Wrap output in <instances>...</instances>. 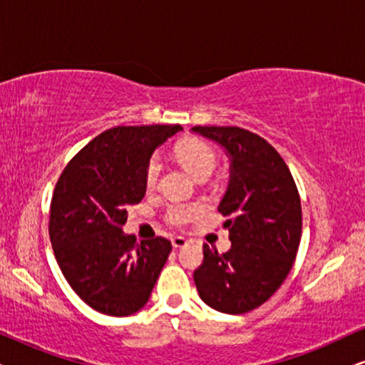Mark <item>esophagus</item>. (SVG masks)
<instances>
[{
	"mask_svg": "<svg viewBox=\"0 0 365 365\" xmlns=\"http://www.w3.org/2000/svg\"><path fill=\"white\" fill-rule=\"evenodd\" d=\"M173 247L174 249H179V247H184L187 244V239H184L182 236H176V237H173Z\"/></svg>",
	"mask_w": 365,
	"mask_h": 365,
	"instance_id": "obj_1",
	"label": "esophagus"
}]
</instances>
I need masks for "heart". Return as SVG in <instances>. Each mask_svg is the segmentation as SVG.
Instances as JSON below:
<instances>
[{
  "mask_svg": "<svg viewBox=\"0 0 365 365\" xmlns=\"http://www.w3.org/2000/svg\"><path fill=\"white\" fill-rule=\"evenodd\" d=\"M178 158L181 159L189 171L194 176H202L209 174L211 176L214 169L217 168V154L209 144L199 141V139H186V141L179 143L176 148ZM163 171V163L159 156H153L149 159L146 168V187L154 189L158 186L159 176ZM202 207L197 204H173L168 209V221L174 226H184V224L194 221V219L201 216Z\"/></svg>",
  "mask_w": 365,
  "mask_h": 365,
  "instance_id": "1",
  "label": "heart"
}]
</instances>
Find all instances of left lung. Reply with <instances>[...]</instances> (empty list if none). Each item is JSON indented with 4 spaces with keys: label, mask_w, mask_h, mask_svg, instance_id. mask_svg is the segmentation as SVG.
Segmentation results:
<instances>
[{
    "label": "left lung",
    "mask_w": 365,
    "mask_h": 365,
    "mask_svg": "<svg viewBox=\"0 0 365 365\" xmlns=\"http://www.w3.org/2000/svg\"><path fill=\"white\" fill-rule=\"evenodd\" d=\"M192 133L226 151L229 184L219 212L231 249L219 254L204 244L194 271L199 297L224 314H244L281 287L296 259L302 232L301 199L287 164L257 134L236 126H196Z\"/></svg>",
    "instance_id": "obj_1"
}]
</instances>
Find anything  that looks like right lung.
<instances>
[{
  "label": "right lung",
  "mask_w": 365,
  "mask_h": 365,
  "mask_svg": "<svg viewBox=\"0 0 365 365\" xmlns=\"http://www.w3.org/2000/svg\"><path fill=\"white\" fill-rule=\"evenodd\" d=\"M179 131V124L108 129L58 179L49 211L54 257L73 291L94 311L124 317L149 301L173 246L164 237L136 242L123 226L126 207L146 194L153 153Z\"/></svg>",
  "instance_id": "obj_1"
}]
</instances>
